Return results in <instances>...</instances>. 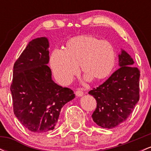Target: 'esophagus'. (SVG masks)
<instances>
[{"label":"esophagus","instance_id":"esophagus-1","mask_svg":"<svg viewBox=\"0 0 151 151\" xmlns=\"http://www.w3.org/2000/svg\"><path fill=\"white\" fill-rule=\"evenodd\" d=\"M75 94L77 96H82L83 94H84V92L81 89H78L77 91H76Z\"/></svg>","mask_w":151,"mask_h":151}]
</instances>
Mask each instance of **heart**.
Instances as JSON below:
<instances>
[{"label":"heart","mask_w":151,"mask_h":151,"mask_svg":"<svg viewBox=\"0 0 151 151\" xmlns=\"http://www.w3.org/2000/svg\"><path fill=\"white\" fill-rule=\"evenodd\" d=\"M116 50L109 41L91 35L70 38L62 50H55L50 66L60 84H68L79 72L85 73L84 79L101 81L110 76L116 64Z\"/></svg>","instance_id":"heart-1"}]
</instances>
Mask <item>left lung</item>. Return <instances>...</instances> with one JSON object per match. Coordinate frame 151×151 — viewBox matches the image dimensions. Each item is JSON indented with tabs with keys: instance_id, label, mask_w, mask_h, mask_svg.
<instances>
[{
	"instance_id": "obj_1",
	"label": "left lung",
	"mask_w": 151,
	"mask_h": 151,
	"mask_svg": "<svg viewBox=\"0 0 151 151\" xmlns=\"http://www.w3.org/2000/svg\"><path fill=\"white\" fill-rule=\"evenodd\" d=\"M133 64L129 54L121 49L119 54L120 68L89 92L97 103L91 117L101 128L113 129L122 124L139 100L140 71Z\"/></svg>"
}]
</instances>
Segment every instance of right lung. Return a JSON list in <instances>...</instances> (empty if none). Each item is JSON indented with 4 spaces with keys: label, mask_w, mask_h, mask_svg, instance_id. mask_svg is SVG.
Segmentation results:
<instances>
[{
    "label": "right lung",
    "mask_w": 151,
    "mask_h": 151,
    "mask_svg": "<svg viewBox=\"0 0 151 151\" xmlns=\"http://www.w3.org/2000/svg\"><path fill=\"white\" fill-rule=\"evenodd\" d=\"M48 39H33L13 67L10 86L13 111L26 129L45 133L55 129L60 111L75 98L73 91L58 85L52 79Z\"/></svg>",
    "instance_id": "add662e5"
}]
</instances>
